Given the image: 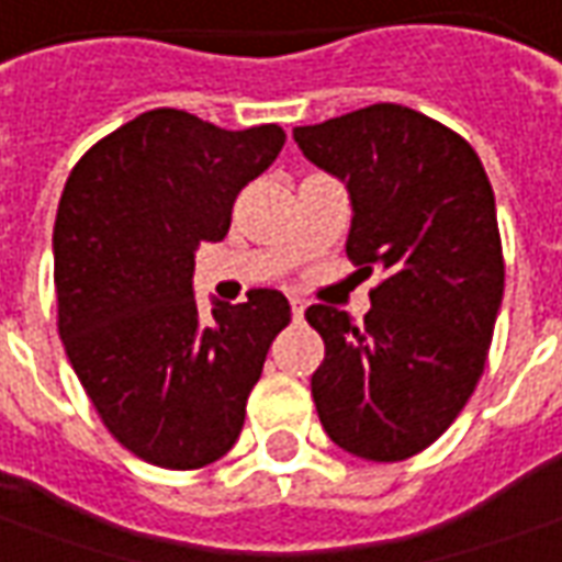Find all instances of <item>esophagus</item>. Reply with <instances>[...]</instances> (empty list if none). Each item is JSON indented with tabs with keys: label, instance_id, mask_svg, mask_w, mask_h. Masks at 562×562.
Returning a JSON list of instances; mask_svg holds the SVG:
<instances>
[{
	"label": "esophagus",
	"instance_id": "1",
	"mask_svg": "<svg viewBox=\"0 0 562 562\" xmlns=\"http://www.w3.org/2000/svg\"><path fill=\"white\" fill-rule=\"evenodd\" d=\"M290 312H293V321H303L305 303L300 300V296H293V300H290Z\"/></svg>",
	"mask_w": 562,
	"mask_h": 562
}]
</instances>
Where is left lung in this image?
<instances>
[{
    "mask_svg": "<svg viewBox=\"0 0 562 562\" xmlns=\"http://www.w3.org/2000/svg\"><path fill=\"white\" fill-rule=\"evenodd\" d=\"M293 140L346 183L348 259L382 269L363 324L305 312L324 339L318 419L351 456L401 462L450 428L483 373L505 290L493 186L456 131L397 103L293 127Z\"/></svg>",
    "mask_w": 562,
    "mask_h": 562,
    "instance_id": "obj_1",
    "label": "left lung"
}]
</instances>
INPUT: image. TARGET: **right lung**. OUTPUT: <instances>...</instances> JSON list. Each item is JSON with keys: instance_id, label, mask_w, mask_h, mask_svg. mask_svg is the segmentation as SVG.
I'll list each match as a JSON object with an SVG mask.
<instances>
[{"instance_id": "add662e5", "label": "right lung", "mask_w": 562, "mask_h": 562, "mask_svg": "<svg viewBox=\"0 0 562 562\" xmlns=\"http://www.w3.org/2000/svg\"><path fill=\"white\" fill-rule=\"evenodd\" d=\"M278 125L226 131L149 110L91 146L54 220L57 330L110 435L149 465L192 471L232 450L269 346L290 324L281 290L195 303L201 241L272 165Z\"/></svg>"}]
</instances>
